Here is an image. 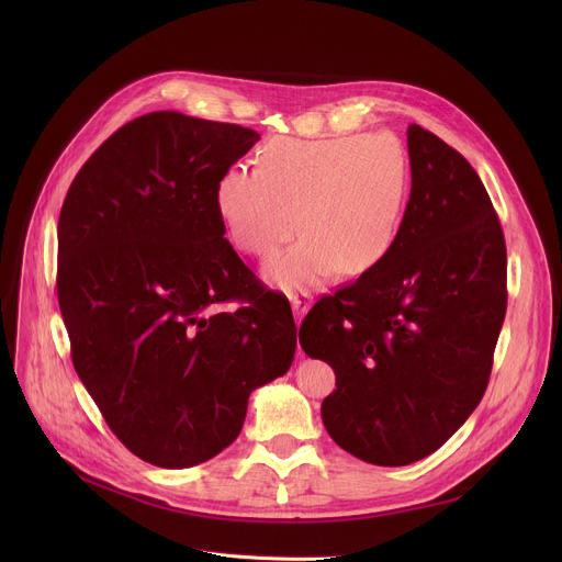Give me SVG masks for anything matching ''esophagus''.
Returning a JSON list of instances; mask_svg holds the SVG:
<instances>
[{
	"label": "esophagus",
	"instance_id": "esophagus-1",
	"mask_svg": "<svg viewBox=\"0 0 562 562\" xmlns=\"http://www.w3.org/2000/svg\"><path fill=\"white\" fill-rule=\"evenodd\" d=\"M289 300H291V308H293V315H295V323L300 325L304 313L308 311V306H311V302H313V297H311L308 293H291Z\"/></svg>",
	"mask_w": 562,
	"mask_h": 562
}]
</instances>
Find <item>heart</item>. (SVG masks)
Returning a JSON list of instances; mask_svg holds the SVG:
<instances>
[{"mask_svg":"<svg viewBox=\"0 0 562 562\" xmlns=\"http://www.w3.org/2000/svg\"><path fill=\"white\" fill-rule=\"evenodd\" d=\"M407 182V157L393 137H273L256 169L222 173L215 204L235 247L249 256L271 258L297 228L306 235L267 267L276 286L293 291L334 267L345 276L373 267L397 233Z\"/></svg>","mask_w":562,"mask_h":562,"instance_id":"1","label":"heart"}]
</instances>
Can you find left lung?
Returning <instances> with one entry per match:
<instances>
[{
    "label": "left lung",
    "instance_id": "8db88e82",
    "mask_svg": "<svg viewBox=\"0 0 562 562\" xmlns=\"http://www.w3.org/2000/svg\"><path fill=\"white\" fill-rule=\"evenodd\" d=\"M412 193L389 251L319 297L300 327L325 360L329 436L356 458L412 464L442 447L485 395L507 311V249L494 204L467 159L407 128Z\"/></svg>",
    "mask_w": 562,
    "mask_h": 562
}]
</instances>
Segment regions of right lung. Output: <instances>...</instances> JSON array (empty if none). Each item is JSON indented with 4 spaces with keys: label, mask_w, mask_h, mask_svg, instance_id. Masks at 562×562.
Wrapping results in <instances>:
<instances>
[{
    "label": "right lung",
    "mask_w": 562,
    "mask_h": 562,
    "mask_svg": "<svg viewBox=\"0 0 562 562\" xmlns=\"http://www.w3.org/2000/svg\"><path fill=\"white\" fill-rule=\"evenodd\" d=\"M251 128L146 113L75 176L57 224L72 367L117 440L165 469L200 464L245 425L254 389L295 353L289 300L224 237L215 187ZM239 301L235 312H220Z\"/></svg>",
    "instance_id": "add662e5"
}]
</instances>
